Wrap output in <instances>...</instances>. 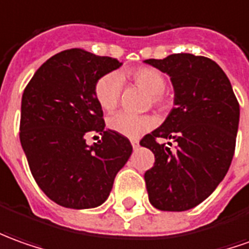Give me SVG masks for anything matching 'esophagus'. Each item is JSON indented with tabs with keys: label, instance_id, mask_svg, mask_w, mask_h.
Masks as SVG:
<instances>
[{
	"label": "esophagus",
	"instance_id": "1",
	"mask_svg": "<svg viewBox=\"0 0 249 249\" xmlns=\"http://www.w3.org/2000/svg\"><path fill=\"white\" fill-rule=\"evenodd\" d=\"M131 144L133 148H138L139 147V140H136V139H133V140H131Z\"/></svg>",
	"mask_w": 249,
	"mask_h": 249
}]
</instances>
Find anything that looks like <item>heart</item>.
I'll use <instances>...</instances> for the list:
<instances>
[{
    "label": "heart",
    "instance_id": "1",
    "mask_svg": "<svg viewBox=\"0 0 249 249\" xmlns=\"http://www.w3.org/2000/svg\"><path fill=\"white\" fill-rule=\"evenodd\" d=\"M124 77L150 92L148 103H151L154 107L160 110L169 107L170 102L165 94L167 79L162 71L153 67H140L126 72ZM123 77L117 72L105 73L96 80L94 86V95L103 110L111 111L117 107L123 95ZM154 125L155 120L148 114H131L120 111L107 118L109 129L131 139L142 136L143 133L153 129Z\"/></svg>",
    "mask_w": 249,
    "mask_h": 249
}]
</instances>
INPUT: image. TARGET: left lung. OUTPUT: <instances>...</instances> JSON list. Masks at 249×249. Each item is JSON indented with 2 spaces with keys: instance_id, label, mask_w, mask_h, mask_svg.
I'll list each match as a JSON object with an SVG mask.
<instances>
[{
  "instance_id": "obj_1",
  "label": "left lung",
  "mask_w": 249,
  "mask_h": 249,
  "mask_svg": "<svg viewBox=\"0 0 249 249\" xmlns=\"http://www.w3.org/2000/svg\"><path fill=\"white\" fill-rule=\"evenodd\" d=\"M146 62L170 76L176 105L165 123L140 140L155 157L144 173L148 199L162 211H185L209 197L228 173L240 106L228 76L207 57L180 53ZM160 138L176 144L160 145Z\"/></svg>"
}]
</instances>
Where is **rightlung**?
<instances>
[{
  "label": "right lung",
  "instance_id": "right-lung-1",
  "mask_svg": "<svg viewBox=\"0 0 249 249\" xmlns=\"http://www.w3.org/2000/svg\"><path fill=\"white\" fill-rule=\"evenodd\" d=\"M120 67L116 58L69 49L42 64L24 89L21 147L38 187L62 207L102 204L131 157L128 138L105 129L94 95L96 80ZM92 131L101 140L89 147L85 138Z\"/></svg>",
  "mask_w": 249,
  "mask_h": 249
}]
</instances>
